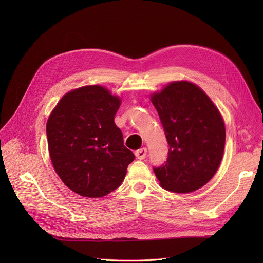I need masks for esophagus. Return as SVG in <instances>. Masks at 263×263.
I'll list each match as a JSON object with an SVG mask.
<instances>
[{
    "label": "esophagus",
    "instance_id": "34e87169",
    "mask_svg": "<svg viewBox=\"0 0 263 263\" xmlns=\"http://www.w3.org/2000/svg\"><path fill=\"white\" fill-rule=\"evenodd\" d=\"M135 155H136L137 159H139V160H144L147 156V148H140L135 153Z\"/></svg>",
    "mask_w": 263,
    "mask_h": 263
}]
</instances>
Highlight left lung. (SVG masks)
<instances>
[{
    "instance_id": "left-lung-1",
    "label": "left lung",
    "mask_w": 263,
    "mask_h": 263,
    "mask_svg": "<svg viewBox=\"0 0 263 263\" xmlns=\"http://www.w3.org/2000/svg\"><path fill=\"white\" fill-rule=\"evenodd\" d=\"M160 117L169 153L166 161L154 166L166 191L193 192L217 171L225 148L222 117L211 99L197 85L176 81L151 95Z\"/></svg>"
}]
</instances>
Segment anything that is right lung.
I'll use <instances>...</instances> for the list:
<instances>
[{
    "instance_id": "obj_1",
    "label": "right lung",
    "mask_w": 263,
    "mask_h": 263,
    "mask_svg": "<svg viewBox=\"0 0 263 263\" xmlns=\"http://www.w3.org/2000/svg\"><path fill=\"white\" fill-rule=\"evenodd\" d=\"M121 100L101 85L68 92L47 122L53 169L79 195L102 197L122 184L135 159L114 123Z\"/></svg>"
}]
</instances>
